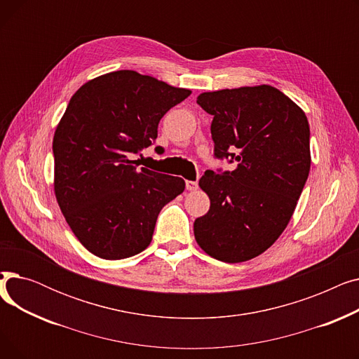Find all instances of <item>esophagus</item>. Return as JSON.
Returning <instances> with one entry per match:
<instances>
[{"label":"esophagus","mask_w":359,"mask_h":359,"mask_svg":"<svg viewBox=\"0 0 359 359\" xmlns=\"http://www.w3.org/2000/svg\"><path fill=\"white\" fill-rule=\"evenodd\" d=\"M199 187L198 182H192V180H186V189L187 191H196Z\"/></svg>","instance_id":"1"}]
</instances>
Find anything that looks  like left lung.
Listing matches in <instances>:
<instances>
[{
    "instance_id": "left-lung-1",
    "label": "left lung",
    "mask_w": 359,
    "mask_h": 359,
    "mask_svg": "<svg viewBox=\"0 0 359 359\" xmlns=\"http://www.w3.org/2000/svg\"><path fill=\"white\" fill-rule=\"evenodd\" d=\"M196 102L214 116L215 158L237 167L201 177L211 206L195 219V238L214 259L246 262L269 249L294 214L311 164L309 121L266 84L202 93Z\"/></svg>"
}]
</instances>
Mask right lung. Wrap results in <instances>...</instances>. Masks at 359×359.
Masks as SVG:
<instances>
[{
    "mask_svg": "<svg viewBox=\"0 0 359 359\" xmlns=\"http://www.w3.org/2000/svg\"><path fill=\"white\" fill-rule=\"evenodd\" d=\"M149 75L122 69L81 86L53 135L55 196L83 246L102 259L141 253L153 240L163 206L184 180L132 156L153 145L160 119L191 96Z\"/></svg>",
    "mask_w": 359,
    "mask_h": 359,
    "instance_id": "right-lung-1",
    "label": "right lung"
}]
</instances>
